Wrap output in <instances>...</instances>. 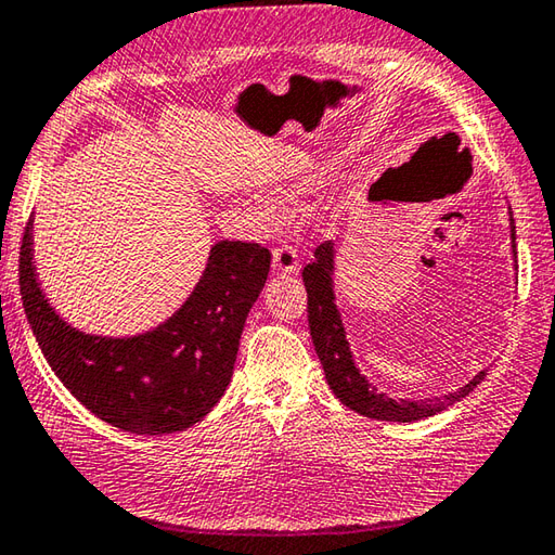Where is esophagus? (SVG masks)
<instances>
[{
	"mask_svg": "<svg viewBox=\"0 0 555 555\" xmlns=\"http://www.w3.org/2000/svg\"><path fill=\"white\" fill-rule=\"evenodd\" d=\"M274 269L279 274H296L298 271V253L296 247L284 243L274 247Z\"/></svg>",
	"mask_w": 555,
	"mask_h": 555,
	"instance_id": "obj_1",
	"label": "esophagus"
}]
</instances>
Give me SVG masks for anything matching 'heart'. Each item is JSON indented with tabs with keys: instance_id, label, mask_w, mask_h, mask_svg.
<instances>
[{
	"instance_id": "b5f03b06",
	"label": "heart",
	"mask_w": 555,
	"mask_h": 555,
	"mask_svg": "<svg viewBox=\"0 0 555 555\" xmlns=\"http://www.w3.org/2000/svg\"><path fill=\"white\" fill-rule=\"evenodd\" d=\"M264 209H267V206H264Z\"/></svg>"
}]
</instances>
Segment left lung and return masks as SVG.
Here are the masks:
<instances>
[{"label": "left lung", "mask_w": 555, "mask_h": 555, "mask_svg": "<svg viewBox=\"0 0 555 555\" xmlns=\"http://www.w3.org/2000/svg\"><path fill=\"white\" fill-rule=\"evenodd\" d=\"M509 235H513V255L515 253V219L509 211ZM334 243L327 241L314 249V259L302 269V284L308 291V324L310 336L318 351L320 363L324 367V377H327L330 389L336 395L341 404L351 411L367 418L377 421H397V423H414L428 416H436L440 411L452 406L454 401H462L466 395L474 392V387L486 377L481 371L474 379H469L457 392L444 395L442 399H428V401H409V399H392L377 387L371 385L361 375L356 363L351 346L346 341V330L341 322V314L336 310V296H334Z\"/></svg>", "instance_id": "obj_1"}]
</instances>
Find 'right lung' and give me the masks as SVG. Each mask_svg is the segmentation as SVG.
I'll use <instances>...</instances> for the list:
<instances>
[{
  "mask_svg": "<svg viewBox=\"0 0 555 555\" xmlns=\"http://www.w3.org/2000/svg\"><path fill=\"white\" fill-rule=\"evenodd\" d=\"M269 262L262 245L219 241L182 308L156 330L122 339L79 332L54 312L33 264V219L18 284L30 330L62 385L119 430L168 436L194 426L223 397Z\"/></svg>",
  "mask_w": 555,
  "mask_h": 555,
  "instance_id": "1",
  "label": "right lung"
}]
</instances>
